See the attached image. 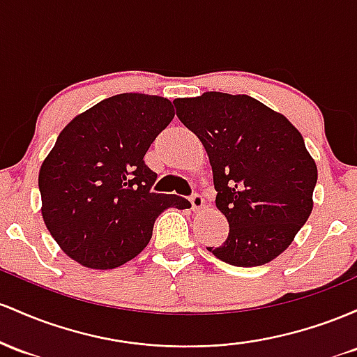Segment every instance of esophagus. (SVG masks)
I'll return each mask as SVG.
<instances>
[{"mask_svg": "<svg viewBox=\"0 0 357 357\" xmlns=\"http://www.w3.org/2000/svg\"><path fill=\"white\" fill-rule=\"evenodd\" d=\"M190 204H192V209L200 211L204 207V197L200 194H192Z\"/></svg>", "mask_w": 357, "mask_h": 357, "instance_id": "34e87169", "label": "esophagus"}]
</instances>
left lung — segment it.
<instances>
[{
  "label": "left lung",
  "mask_w": 357,
  "mask_h": 357,
  "mask_svg": "<svg viewBox=\"0 0 357 357\" xmlns=\"http://www.w3.org/2000/svg\"><path fill=\"white\" fill-rule=\"evenodd\" d=\"M177 116L209 155L215 207L229 234L207 248L234 266L270 263L294 241L314 207L317 165L283 114L246 94L175 99Z\"/></svg>",
  "instance_id": "1"
}]
</instances>
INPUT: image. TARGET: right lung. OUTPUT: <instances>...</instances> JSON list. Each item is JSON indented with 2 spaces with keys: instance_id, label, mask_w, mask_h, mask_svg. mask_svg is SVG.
Returning a JSON list of instances; mask_svg holds the SVG:
<instances>
[{
  "instance_id": "right-lung-1",
  "label": "right lung",
  "mask_w": 357,
  "mask_h": 357,
  "mask_svg": "<svg viewBox=\"0 0 357 357\" xmlns=\"http://www.w3.org/2000/svg\"><path fill=\"white\" fill-rule=\"evenodd\" d=\"M167 98L126 92L92 106L60 131L38 174L42 215L79 265L113 270L145 250L155 219L189 200L155 194L145 153L174 119Z\"/></svg>"
}]
</instances>
